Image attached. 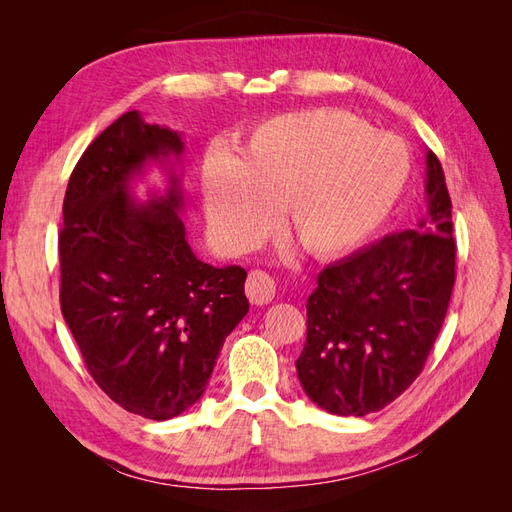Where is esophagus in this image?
Returning a JSON list of instances; mask_svg holds the SVG:
<instances>
[{"mask_svg": "<svg viewBox=\"0 0 512 512\" xmlns=\"http://www.w3.org/2000/svg\"><path fill=\"white\" fill-rule=\"evenodd\" d=\"M245 294L254 305H267L275 297V282L273 277L265 271H252L250 277H247L245 284Z\"/></svg>", "mask_w": 512, "mask_h": 512, "instance_id": "obj_1", "label": "esophagus"}]
</instances>
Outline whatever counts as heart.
Here are the masks:
<instances>
[{"label":"heart","instance_id":"obj_1","mask_svg":"<svg viewBox=\"0 0 512 512\" xmlns=\"http://www.w3.org/2000/svg\"><path fill=\"white\" fill-rule=\"evenodd\" d=\"M408 175L404 141L320 108L260 123L232 160L209 158L205 213L218 241L243 252L273 228V209H284L288 235L307 254L337 258L389 218Z\"/></svg>","mask_w":512,"mask_h":512}]
</instances>
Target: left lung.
Segmentation results:
<instances>
[{
	"label": "left lung",
	"instance_id": "left-lung-1",
	"mask_svg": "<svg viewBox=\"0 0 512 512\" xmlns=\"http://www.w3.org/2000/svg\"><path fill=\"white\" fill-rule=\"evenodd\" d=\"M429 218L333 262L307 299L303 391L339 416L389 406L421 374L455 286L451 196L427 151Z\"/></svg>",
	"mask_w": 512,
	"mask_h": 512
}]
</instances>
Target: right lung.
<instances>
[{
  "label": "right lung",
  "instance_id": "right-lung-1",
  "mask_svg": "<svg viewBox=\"0 0 512 512\" xmlns=\"http://www.w3.org/2000/svg\"><path fill=\"white\" fill-rule=\"evenodd\" d=\"M181 151L175 130L121 115L74 166L59 232L61 314L85 367L115 404L151 421L196 404L250 309L245 269L194 256L173 170L164 196H130L147 162Z\"/></svg>",
  "mask_w": 512,
  "mask_h": 512
}]
</instances>
